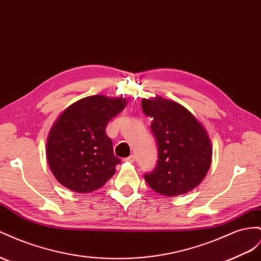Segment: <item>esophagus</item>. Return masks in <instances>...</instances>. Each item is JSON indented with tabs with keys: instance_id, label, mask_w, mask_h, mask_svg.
I'll return each mask as SVG.
<instances>
[{
	"instance_id": "1",
	"label": "esophagus",
	"mask_w": 261,
	"mask_h": 261,
	"mask_svg": "<svg viewBox=\"0 0 261 261\" xmlns=\"http://www.w3.org/2000/svg\"><path fill=\"white\" fill-rule=\"evenodd\" d=\"M134 160H135V157H134V154H130V156L124 158V161H126V163H134Z\"/></svg>"
}]
</instances>
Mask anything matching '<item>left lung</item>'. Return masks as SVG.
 Masks as SVG:
<instances>
[{
  "mask_svg": "<svg viewBox=\"0 0 261 261\" xmlns=\"http://www.w3.org/2000/svg\"><path fill=\"white\" fill-rule=\"evenodd\" d=\"M142 108L152 118L150 127L158 146L156 167L144 174L148 186L166 196L191 191L205 177L212 161L206 130L179 103L158 96L143 98Z\"/></svg>",
  "mask_w": 261,
  "mask_h": 261,
  "instance_id": "1",
  "label": "left lung"
}]
</instances>
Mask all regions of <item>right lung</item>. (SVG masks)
Segmentation results:
<instances>
[{
  "mask_svg": "<svg viewBox=\"0 0 261 261\" xmlns=\"http://www.w3.org/2000/svg\"><path fill=\"white\" fill-rule=\"evenodd\" d=\"M122 97H84L63 112L49 133L47 160L55 178L78 193L103 187L121 164L105 129L125 108Z\"/></svg>",
  "mask_w": 261,
  "mask_h": 261,
  "instance_id": "add662e5",
  "label": "right lung"
}]
</instances>
